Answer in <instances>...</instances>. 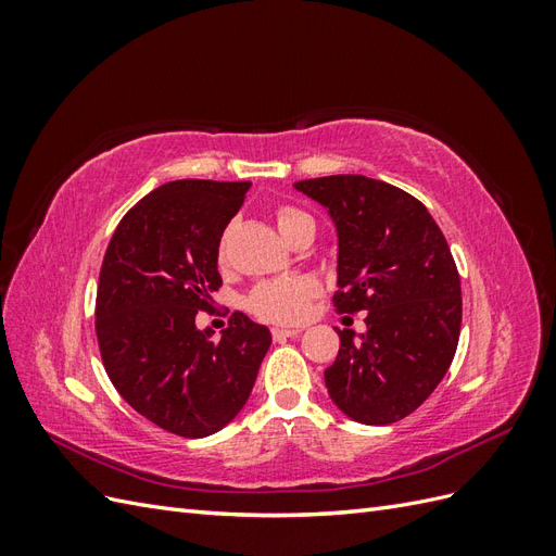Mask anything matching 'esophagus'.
Listing matches in <instances>:
<instances>
[{
    "mask_svg": "<svg viewBox=\"0 0 556 556\" xmlns=\"http://www.w3.org/2000/svg\"><path fill=\"white\" fill-rule=\"evenodd\" d=\"M299 333H301V329H299V327H274V329H271L274 341L294 339V336H299Z\"/></svg>",
    "mask_w": 556,
    "mask_h": 556,
    "instance_id": "esophagus-1",
    "label": "esophagus"
}]
</instances>
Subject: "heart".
I'll return each instance as SVG.
<instances>
[{
  "label": "heart",
  "instance_id": "1",
  "mask_svg": "<svg viewBox=\"0 0 556 556\" xmlns=\"http://www.w3.org/2000/svg\"><path fill=\"white\" fill-rule=\"evenodd\" d=\"M308 217L304 211L294 206H278L276 225L280 233L288 231L294 223ZM227 257V243H220V260ZM317 294V285L311 278H274L262 280L245 296V308L268 323H296L306 315L313 296Z\"/></svg>",
  "mask_w": 556,
  "mask_h": 556
}]
</instances>
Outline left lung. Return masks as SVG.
Returning a JSON list of instances; mask_svg holds the SVG:
<instances>
[{
  "label": "left lung",
  "instance_id": "left-lung-1",
  "mask_svg": "<svg viewBox=\"0 0 556 556\" xmlns=\"http://www.w3.org/2000/svg\"><path fill=\"white\" fill-rule=\"evenodd\" d=\"M339 231V313L366 311V333L343 329L325 371L331 401L362 425H392L422 406L454 359L462 282L422 201L366 176L294 182Z\"/></svg>",
  "mask_w": 556,
  "mask_h": 556
}]
</instances>
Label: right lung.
I'll return each mask as SVG.
<instances>
[{
  "label": "right lung",
  "instance_id": "add662e5",
  "mask_svg": "<svg viewBox=\"0 0 556 556\" xmlns=\"http://www.w3.org/2000/svg\"><path fill=\"white\" fill-rule=\"evenodd\" d=\"M250 182L172 180L113 231L97 285V341L113 387L164 431L204 439L229 425L255 384L271 333L243 313L220 341L197 329L220 290L217 248Z\"/></svg>",
  "mask_w": 556,
  "mask_h": 556
}]
</instances>
